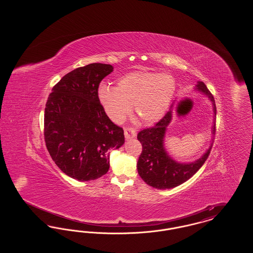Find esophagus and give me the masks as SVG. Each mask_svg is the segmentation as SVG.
Segmentation results:
<instances>
[{
	"label": "esophagus",
	"instance_id": "34e87169",
	"mask_svg": "<svg viewBox=\"0 0 253 253\" xmlns=\"http://www.w3.org/2000/svg\"><path fill=\"white\" fill-rule=\"evenodd\" d=\"M124 135H125V138L128 140V139H132L133 137H135L136 132L132 128H125L124 129Z\"/></svg>",
	"mask_w": 253,
	"mask_h": 253
}]
</instances>
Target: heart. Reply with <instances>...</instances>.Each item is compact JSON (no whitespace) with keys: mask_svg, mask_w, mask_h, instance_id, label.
<instances>
[{"mask_svg":"<svg viewBox=\"0 0 253 253\" xmlns=\"http://www.w3.org/2000/svg\"><path fill=\"white\" fill-rule=\"evenodd\" d=\"M175 93V81L167 74L135 71L125 74L117 87L102 84L97 97L109 118L121 122L133 105L138 120L155 123L168 111Z\"/></svg>","mask_w":253,"mask_h":253,"instance_id":"b5f03b06","label":"heart"}]
</instances>
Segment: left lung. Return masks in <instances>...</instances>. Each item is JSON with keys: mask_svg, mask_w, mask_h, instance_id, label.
Instances as JSON below:
<instances>
[{"mask_svg": "<svg viewBox=\"0 0 253 253\" xmlns=\"http://www.w3.org/2000/svg\"><path fill=\"white\" fill-rule=\"evenodd\" d=\"M194 90L207 96L212 105L213 120L211 132L213 137L215 134L216 118L214 98L202 82L197 83ZM175 102L176 100L171 104L164 118L154 127L142 130L137 134V139L142 144V153L136 164L138 174L149 186L158 190L171 189L190 179L202 167L212 147L211 141H213V138L211 140V145L204 154L192 162H179L169 155L164 142L167 128L172 120Z\"/></svg>", "mask_w": 253, "mask_h": 253, "instance_id": "1", "label": "left lung"}]
</instances>
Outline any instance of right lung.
<instances>
[{"instance_id": "obj_1", "label": "right lung", "mask_w": 253, "mask_h": 253, "mask_svg": "<svg viewBox=\"0 0 253 253\" xmlns=\"http://www.w3.org/2000/svg\"><path fill=\"white\" fill-rule=\"evenodd\" d=\"M111 64L91 63L66 74L52 89L44 111V139L56 165L68 176L95 180L110 168L109 150L125 142L97 97Z\"/></svg>"}]
</instances>
